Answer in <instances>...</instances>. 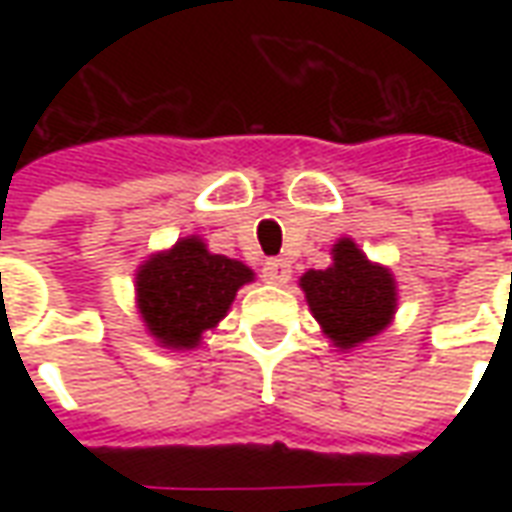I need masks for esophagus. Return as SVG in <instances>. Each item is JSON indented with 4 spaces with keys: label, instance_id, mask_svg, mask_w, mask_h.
I'll return each mask as SVG.
<instances>
[{
    "label": "esophagus",
    "instance_id": "1",
    "mask_svg": "<svg viewBox=\"0 0 512 512\" xmlns=\"http://www.w3.org/2000/svg\"><path fill=\"white\" fill-rule=\"evenodd\" d=\"M263 279H266V282H274V285H285L290 279L288 260H282V257H268L266 263H263Z\"/></svg>",
    "mask_w": 512,
    "mask_h": 512
}]
</instances>
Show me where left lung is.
Returning <instances> with one entry per match:
<instances>
[{"mask_svg":"<svg viewBox=\"0 0 512 512\" xmlns=\"http://www.w3.org/2000/svg\"><path fill=\"white\" fill-rule=\"evenodd\" d=\"M312 315L334 345L354 348L384 329L395 315V279L373 266L354 241L334 244V263L301 277Z\"/></svg>","mask_w":512,"mask_h":512,"instance_id":"8db88e82","label":"left lung"}]
</instances>
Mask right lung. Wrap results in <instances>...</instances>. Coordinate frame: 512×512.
Here are the masks:
<instances>
[{
	"label": "right lung",
	"instance_id": "1",
	"mask_svg": "<svg viewBox=\"0 0 512 512\" xmlns=\"http://www.w3.org/2000/svg\"><path fill=\"white\" fill-rule=\"evenodd\" d=\"M252 271L224 255H211L200 238H183L136 274L142 321L169 348H194L200 334L222 321Z\"/></svg>",
	"mask_w": 512,
	"mask_h": 512
}]
</instances>
